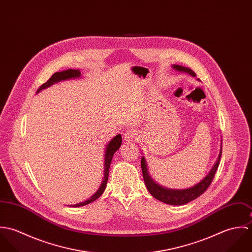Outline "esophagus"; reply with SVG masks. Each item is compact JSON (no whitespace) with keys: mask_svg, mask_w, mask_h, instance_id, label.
<instances>
[{"mask_svg":"<svg viewBox=\"0 0 252 252\" xmlns=\"http://www.w3.org/2000/svg\"><path fill=\"white\" fill-rule=\"evenodd\" d=\"M138 138H139V133L134 129L128 130L124 134V140L127 142H136Z\"/></svg>","mask_w":252,"mask_h":252,"instance_id":"1","label":"esophagus"}]
</instances>
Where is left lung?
<instances>
[{"instance_id": "8db88e82", "label": "left lung", "mask_w": 252, "mask_h": 252, "mask_svg": "<svg viewBox=\"0 0 252 252\" xmlns=\"http://www.w3.org/2000/svg\"><path fill=\"white\" fill-rule=\"evenodd\" d=\"M172 67L177 72L188 73L193 77L196 76V73L187 67H183V66H180V65H173ZM197 80L200 81L199 78ZM220 144L221 145H220V150H219L218 157H217L213 168L208 173V175L200 182H198L197 184L193 185L192 187L185 188V189H171V188H167V187H164V186L158 184L155 180L150 177L149 172H148V168H147V164H146V160H145L144 156H143L141 165H142L144 183H145V186H146L148 192L155 199H157V200H159V201H161L165 204L173 205V206L185 205V204L195 200L196 198L201 196L208 189V187L211 185L212 181L215 178L216 170L219 166L220 158H221V154H222V141H221V144Z\"/></svg>"}]
</instances>
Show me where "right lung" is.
Wrapping results in <instances>:
<instances>
[{
    "label": "right lung",
    "mask_w": 252,
    "mask_h": 252,
    "mask_svg": "<svg viewBox=\"0 0 252 252\" xmlns=\"http://www.w3.org/2000/svg\"><path fill=\"white\" fill-rule=\"evenodd\" d=\"M81 77V73L78 71V70H66V71H63V72H55L48 80L47 82L43 83L36 91V94L38 92H40L41 90L43 89H46L47 87L59 82V81H62V80H68V79H74V78H79ZM122 143V138H121V135L118 134L116 135L114 138H112V140L109 141V143L107 144L106 146V149H105V158H104V179L101 182V185L100 187L98 188V190L91 196L89 197L87 200L81 202V203H78V204H75V205H71L69 207H72V208H78V207H82V206H85V205H88L94 201H96L105 191L106 189V186H107V182H108V172H109V167H110V163L112 161V157L114 155V153L119 149L120 145Z\"/></svg>",
    "instance_id": "right-lung-1"
}]
</instances>
